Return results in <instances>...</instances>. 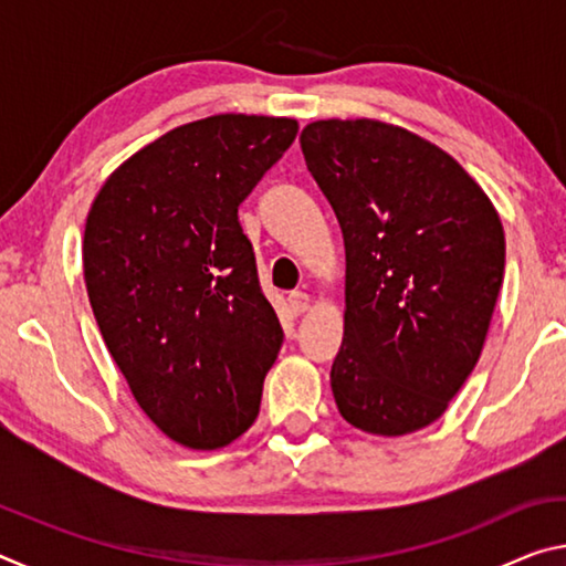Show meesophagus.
Segmentation results:
<instances>
[{
    "label": "esophagus",
    "mask_w": 566,
    "mask_h": 566,
    "mask_svg": "<svg viewBox=\"0 0 566 566\" xmlns=\"http://www.w3.org/2000/svg\"><path fill=\"white\" fill-rule=\"evenodd\" d=\"M286 304H290V310H292L294 314H304L306 310H310V294L292 292L290 296H286Z\"/></svg>",
    "instance_id": "obj_1"
}]
</instances>
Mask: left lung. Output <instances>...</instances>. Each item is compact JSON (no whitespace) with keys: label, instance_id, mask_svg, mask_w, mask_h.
<instances>
[{"label":"left lung","instance_id":"8db88e82","mask_svg":"<svg viewBox=\"0 0 566 566\" xmlns=\"http://www.w3.org/2000/svg\"><path fill=\"white\" fill-rule=\"evenodd\" d=\"M300 145L347 254L334 401L361 432H417L482 354L504 280L500 214L457 159L395 124L322 119Z\"/></svg>","mask_w":566,"mask_h":566}]
</instances>
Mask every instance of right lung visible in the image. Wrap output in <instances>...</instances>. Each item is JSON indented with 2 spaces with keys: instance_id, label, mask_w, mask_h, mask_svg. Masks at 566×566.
Wrapping results in <instances>:
<instances>
[{
  "instance_id": "obj_1",
  "label": "right lung",
  "mask_w": 566,
  "mask_h": 566,
  "mask_svg": "<svg viewBox=\"0 0 566 566\" xmlns=\"http://www.w3.org/2000/svg\"><path fill=\"white\" fill-rule=\"evenodd\" d=\"M300 124L217 114L161 134L104 181L84 227L94 319L142 411L219 449L260 415L284 332L237 209Z\"/></svg>"
}]
</instances>
